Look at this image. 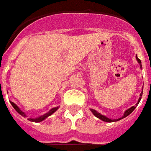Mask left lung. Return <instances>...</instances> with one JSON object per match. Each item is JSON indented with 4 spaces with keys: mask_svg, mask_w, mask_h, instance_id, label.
<instances>
[{
    "mask_svg": "<svg viewBox=\"0 0 151 151\" xmlns=\"http://www.w3.org/2000/svg\"><path fill=\"white\" fill-rule=\"evenodd\" d=\"M136 58H137V61H138V63L139 64V65H140V68H142V65H141V61H140V60H139V59L138 58H137V56H136ZM143 89H142V92H141V93H140V97L139 98L138 102H137V103L136 104V105L132 106V107H131V108H130L129 109L126 110V111H125V113H124L123 116L122 117V118H120V119H108V117H106V116H104V115H103V114H100L99 112H97V111H95V110L90 109V111H92L93 114H94V115L96 117V118H98V119H101V120H102V121H104V122H113L119 121V120H121V119H124V118H125V117H127L128 115H129V114H131V113H132V112L133 111H134L135 108H137V106L138 105L139 103V101H140V100H141V96H142V95H143Z\"/></svg>",
    "mask_w": 151,
    "mask_h": 151,
    "instance_id": "obj_1",
    "label": "left lung"
}]
</instances>
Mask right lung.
<instances>
[{"instance_id":"1","label":"right lung","mask_w":151,"mask_h":151,"mask_svg":"<svg viewBox=\"0 0 151 151\" xmlns=\"http://www.w3.org/2000/svg\"><path fill=\"white\" fill-rule=\"evenodd\" d=\"M11 104H12V105L13 108H14V110H15V111H16L18 112V113H19V114H21L22 116L25 117V118H26V117H27L26 115V114H25V113H24V112L22 111H21V110H20V108H19V107H18V106H17L16 104H15L13 103V102H12V101H11ZM58 108H59V107H56V108H52V109H50V111H49L47 112V113H46V114H43V115L38 117V118H36V119H30V118H29V119H29V121L33 122H42V121H43V120H44V119H47V118L48 116H50V115H51V114H52L53 113H54V112L56 111L58 109Z\"/></svg>"}]
</instances>
